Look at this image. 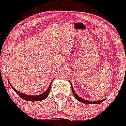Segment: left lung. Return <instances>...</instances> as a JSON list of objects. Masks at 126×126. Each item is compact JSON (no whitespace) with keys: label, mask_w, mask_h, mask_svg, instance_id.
Instances as JSON below:
<instances>
[{"label":"left lung","mask_w":126,"mask_h":126,"mask_svg":"<svg viewBox=\"0 0 126 126\" xmlns=\"http://www.w3.org/2000/svg\"><path fill=\"white\" fill-rule=\"evenodd\" d=\"M71 88H72V91H73V94H74V97H75V98L77 99L80 102H82V103H87V104H100V103H102V102L105 100H102L93 101V102H92V101H89V100H84V99L83 98H80L79 96L78 95V94H76V93L75 91H74V88H73V85H72V83H71Z\"/></svg>","instance_id":"left-lung-1"}]
</instances>
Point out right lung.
Returning a JSON list of instances; mask_svg holds the SVG:
<instances>
[{"label": "right lung", "instance_id": "add662e5", "mask_svg": "<svg viewBox=\"0 0 126 126\" xmlns=\"http://www.w3.org/2000/svg\"><path fill=\"white\" fill-rule=\"evenodd\" d=\"M52 82H51V83H52ZM9 83L10 86H11V88L14 90V92L17 93V94H18L19 96L22 99H23V100H24L31 101V102H38V101H41V100H45V98H47L48 97V94H49L50 91V88H51V83H50V84L49 85V86H48V89L47 90V91H45L44 93H42V94H38V95H28V94H24V93H21L20 92L17 91L15 88H14V87H13V86L11 85V84L10 83L9 81Z\"/></svg>", "mask_w": 126, "mask_h": 126}]
</instances>
